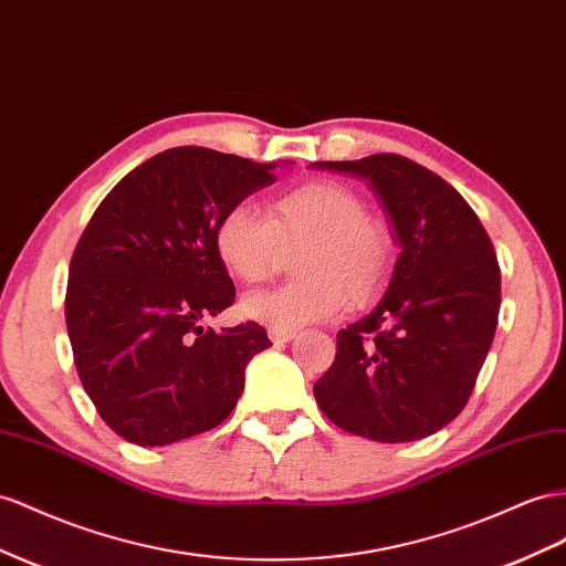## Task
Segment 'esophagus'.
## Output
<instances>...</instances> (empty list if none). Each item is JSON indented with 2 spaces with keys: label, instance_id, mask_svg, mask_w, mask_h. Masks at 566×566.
<instances>
[{
  "label": "esophagus",
  "instance_id": "obj_1",
  "mask_svg": "<svg viewBox=\"0 0 566 566\" xmlns=\"http://www.w3.org/2000/svg\"><path fill=\"white\" fill-rule=\"evenodd\" d=\"M269 338L276 343V345H283V343H290L295 338V331H283V328H269Z\"/></svg>",
  "mask_w": 566,
  "mask_h": 566
}]
</instances>
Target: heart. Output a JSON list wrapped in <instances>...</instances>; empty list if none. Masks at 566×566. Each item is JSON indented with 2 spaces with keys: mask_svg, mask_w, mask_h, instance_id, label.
Returning a JSON list of instances; mask_svg holds the SVG:
<instances>
[{
  "mask_svg": "<svg viewBox=\"0 0 566 566\" xmlns=\"http://www.w3.org/2000/svg\"><path fill=\"white\" fill-rule=\"evenodd\" d=\"M302 276L242 300V314L269 328L297 331L338 314L345 302H369L390 279L388 231L366 217V202L340 182L314 180L273 197L264 213L235 205L213 228L219 262L240 283H262L279 266L281 248H297Z\"/></svg>",
  "mask_w": 566,
  "mask_h": 566,
  "instance_id": "1",
  "label": "heart"
}]
</instances>
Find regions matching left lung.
<instances>
[{
	"mask_svg": "<svg viewBox=\"0 0 566 566\" xmlns=\"http://www.w3.org/2000/svg\"><path fill=\"white\" fill-rule=\"evenodd\" d=\"M369 180L400 248L390 285L338 331L331 369L314 384L343 431L409 442L448 426L476 386L500 312V266L483 223L450 182L400 155L316 161Z\"/></svg>",
	"mask_w": 566,
	"mask_h": 566,
	"instance_id": "left-lung-1",
	"label": "left lung"
}]
</instances>
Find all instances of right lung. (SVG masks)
Here are the masks:
<instances>
[{
  "label": "right lung",
  "instance_id": "right-lung-1",
  "mask_svg": "<svg viewBox=\"0 0 566 566\" xmlns=\"http://www.w3.org/2000/svg\"><path fill=\"white\" fill-rule=\"evenodd\" d=\"M276 164L174 147L120 178L75 245L66 328L75 369L106 426L143 448L219 426L271 345L252 324L202 328L235 287L213 250L226 209L271 186Z\"/></svg>",
  "mask_w": 566,
  "mask_h": 566
}]
</instances>
